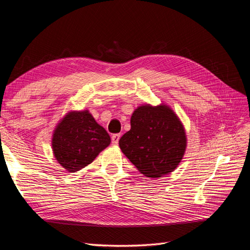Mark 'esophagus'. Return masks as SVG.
Here are the masks:
<instances>
[{"mask_svg":"<svg viewBox=\"0 0 250 250\" xmlns=\"http://www.w3.org/2000/svg\"><path fill=\"white\" fill-rule=\"evenodd\" d=\"M120 138H121V134L120 133H116V134H112L111 135V142H112L113 145H118Z\"/></svg>","mask_w":250,"mask_h":250,"instance_id":"1","label":"esophagus"}]
</instances>
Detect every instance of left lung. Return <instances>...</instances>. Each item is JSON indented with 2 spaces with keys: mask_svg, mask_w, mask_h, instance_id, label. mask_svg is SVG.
Returning a JSON list of instances; mask_svg holds the SVG:
<instances>
[{
  "mask_svg": "<svg viewBox=\"0 0 250 250\" xmlns=\"http://www.w3.org/2000/svg\"><path fill=\"white\" fill-rule=\"evenodd\" d=\"M130 125L119 145L137 169L151 178L175 170L183 160L187 139L173 110L166 105H142L132 113Z\"/></svg>",
  "mask_w": 250,
  "mask_h": 250,
  "instance_id": "obj_1",
  "label": "left lung"
}]
</instances>
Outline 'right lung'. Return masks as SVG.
I'll list each match as a JSON object with an SVG mask.
<instances>
[{
  "mask_svg": "<svg viewBox=\"0 0 250 250\" xmlns=\"http://www.w3.org/2000/svg\"><path fill=\"white\" fill-rule=\"evenodd\" d=\"M109 144V134L87 110L67 113L52 139L57 162L69 172L86 167Z\"/></svg>",
  "mask_w": 250,
  "mask_h": 250,
  "instance_id": "obj_1",
  "label": "right lung"
}]
</instances>
